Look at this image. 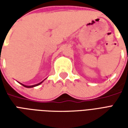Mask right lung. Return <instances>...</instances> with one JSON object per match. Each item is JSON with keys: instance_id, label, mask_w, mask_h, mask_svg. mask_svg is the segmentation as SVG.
I'll use <instances>...</instances> for the list:
<instances>
[{"instance_id": "obj_1", "label": "right lung", "mask_w": 128, "mask_h": 128, "mask_svg": "<svg viewBox=\"0 0 128 128\" xmlns=\"http://www.w3.org/2000/svg\"><path fill=\"white\" fill-rule=\"evenodd\" d=\"M43 82V81L42 82H41L39 84H35V85H32V86H26V85H24V84H22V86H24V87H26V88H33V87H35V86H38V85H40V84H41Z\"/></svg>"}]
</instances>
